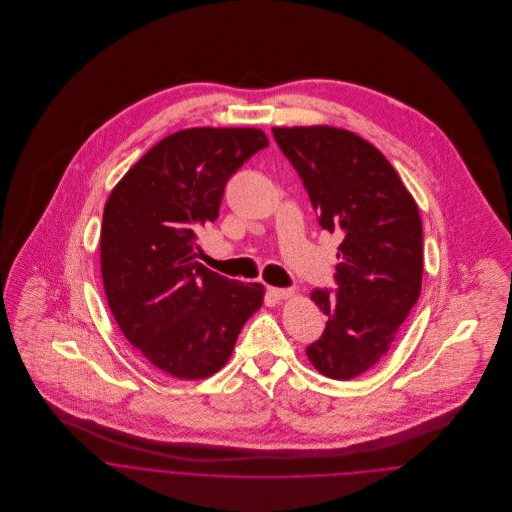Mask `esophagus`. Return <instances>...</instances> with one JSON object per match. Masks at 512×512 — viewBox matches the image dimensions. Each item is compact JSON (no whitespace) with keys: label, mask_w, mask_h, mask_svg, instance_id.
<instances>
[{"label":"esophagus","mask_w":512,"mask_h":512,"mask_svg":"<svg viewBox=\"0 0 512 512\" xmlns=\"http://www.w3.org/2000/svg\"><path fill=\"white\" fill-rule=\"evenodd\" d=\"M268 293L274 299H288V297H292L293 290L292 288H268Z\"/></svg>","instance_id":"34e87169"}]
</instances>
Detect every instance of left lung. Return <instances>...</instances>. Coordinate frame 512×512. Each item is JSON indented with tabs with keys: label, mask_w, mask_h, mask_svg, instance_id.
Returning <instances> with one entry per match:
<instances>
[{
	"label": "left lung",
	"mask_w": 512,
	"mask_h": 512,
	"mask_svg": "<svg viewBox=\"0 0 512 512\" xmlns=\"http://www.w3.org/2000/svg\"><path fill=\"white\" fill-rule=\"evenodd\" d=\"M321 228L339 232L335 292L311 299L327 315L305 353L321 374L351 380L376 365L422 290V220L388 159L353 132L274 128Z\"/></svg>",
	"instance_id": "obj_1"
}]
</instances>
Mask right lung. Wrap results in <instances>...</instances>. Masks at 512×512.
Returning <instances> with one entry per match:
<instances>
[{
  "instance_id": "add662e5",
  "label": "right lung",
  "mask_w": 512,
  "mask_h": 512,
  "mask_svg": "<svg viewBox=\"0 0 512 512\" xmlns=\"http://www.w3.org/2000/svg\"><path fill=\"white\" fill-rule=\"evenodd\" d=\"M270 146L254 128H191L167 136L124 175L102 217L108 305L126 339L185 380L219 372L264 288L195 260L197 232L219 217L228 179Z\"/></svg>"
}]
</instances>
